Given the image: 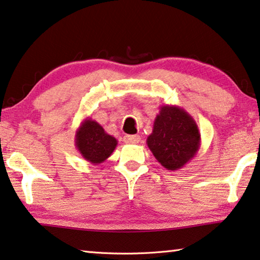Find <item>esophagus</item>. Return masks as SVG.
<instances>
[{
  "mask_svg": "<svg viewBox=\"0 0 260 260\" xmlns=\"http://www.w3.org/2000/svg\"><path fill=\"white\" fill-rule=\"evenodd\" d=\"M123 141L128 143V145H135V143H139L140 137L139 135H126V137L123 138Z\"/></svg>",
  "mask_w": 260,
  "mask_h": 260,
  "instance_id": "obj_1",
  "label": "esophagus"
}]
</instances>
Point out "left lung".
Returning a JSON list of instances; mask_svg holds the SVG:
<instances>
[{"label": "left lung", "instance_id": "8db88e82", "mask_svg": "<svg viewBox=\"0 0 260 260\" xmlns=\"http://www.w3.org/2000/svg\"><path fill=\"white\" fill-rule=\"evenodd\" d=\"M200 142V131L186 111L176 105L160 106L147 138V146L160 166L171 171L182 169L197 155Z\"/></svg>", "mask_w": 260, "mask_h": 260}]
</instances>
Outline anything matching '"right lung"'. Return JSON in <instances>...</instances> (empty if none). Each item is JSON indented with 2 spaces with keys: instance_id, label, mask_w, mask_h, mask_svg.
Returning a JSON list of instances; mask_svg holds the SVG:
<instances>
[{
  "instance_id": "right-lung-1",
  "label": "right lung",
  "mask_w": 260,
  "mask_h": 260,
  "mask_svg": "<svg viewBox=\"0 0 260 260\" xmlns=\"http://www.w3.org/2000/svg\"><path fill=\"white\" fill-rule=\"evenodd\" d=\"M118 145L117 139L108 134L97 121L86 118L75 134V146L85 160L101 164L108 159Z\"/></svg>"
}]
</instances>
